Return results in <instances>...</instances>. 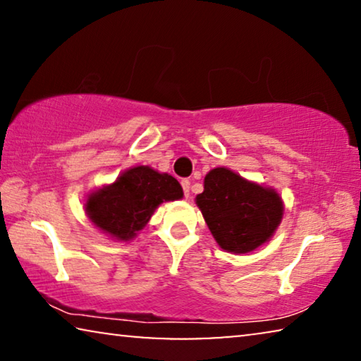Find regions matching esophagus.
Segmentation results:
<instances>
[{
	"instance_id": "esophagus-1",
	"label": "esophagus",
	"mask_w": 361,
	"mask_h": 361,
	"mask_svg": "<svg viewBox=\"0 0 361 361\" xmlns=\"http://www.w3.org/2000/svg\"><path fill=\"white\" fill-rule=\"evenodd\" d=\"M181 186H183V192H185V197H190L191 181L190 180H181Z\"/></svg>"
}]
</instances>
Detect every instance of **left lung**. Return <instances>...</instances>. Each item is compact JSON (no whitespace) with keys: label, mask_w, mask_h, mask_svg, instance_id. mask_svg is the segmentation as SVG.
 <instances>
[{"label":"left lung","mask_w":361,"mask_h":361,"mask_svg":"<svg viewBox=\"0 0 361 361\" xmlns=\"http://www.w3.org/2000/svg\"><path fill=\"white\" fill-rule=\"evenodd\" d=\"M196 204L220 248L230 252H248L266 243L283 214L276 191L222 166L206 175Z\"/></svg>","instance_id":"left-lung-1"}]
</instances>
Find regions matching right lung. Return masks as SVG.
<instances>
[{
	"label": "right lung",
	"instance_id": "add662e5",
	"mask_svg": "<svg viewBox=\"0 0 361 361\" xmlns=\"http://www.w3.org/2000/svg\"><path fill=\"white\" fill-rule=\"evenodd\" d=\"M181 197L180 183L171 175L149 166H134L113 185L90 195L85 212L105 233L126 241L144 228L159 204Z\"/></svg>",
	"mask_w": 361,
	"mask_h": 361
}]
</instances>
